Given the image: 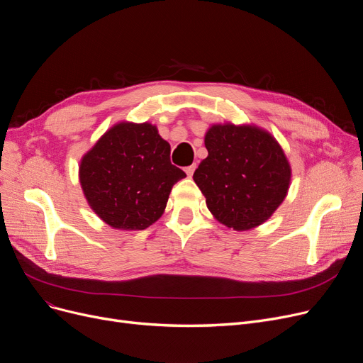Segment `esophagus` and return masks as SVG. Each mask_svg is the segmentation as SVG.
Returning <instances> with one entry per match:
<instances>
[{"label":"esophagus","instance_id":"esophagus-1","mask_svg":"<svg viewBox=\"0 0 363 363\" xmlns=\"http://www.w3.org/2000/svg\"><path fill=\"white\" fill-rule=\"evenodd\" d=\"M196 167H197V164H191V166H186V167H185V174H186L188 177H193V174H194V170H196Z\"/></svg>","mask_w":363,"mask_h":363}]
</instances>
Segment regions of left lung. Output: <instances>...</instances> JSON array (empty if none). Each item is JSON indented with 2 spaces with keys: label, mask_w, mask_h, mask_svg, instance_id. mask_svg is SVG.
I'll return each instance as SVG.
<instances>
[{
  "label": "left lung",
  "mask_w": 363,
  "mask_h": 363,
  "mask_svg": "<svg viewBox=\"0 0 363 363\" xmlns=\"http://www.w3.org/2000/svg\"><path fill=\"white\" fill-rule=\"evenodd\" d=\"M207 157L194 182L216 220L249 231L268 220L287 197L291 166L279 143L255 125L216 123L204 135Z\"/></svg>",
  "instance_id": "obj_1"
}]
</instances>
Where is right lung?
I'll return each instance as SVG.
<instances>
[{
  "label": "right lung",
  "instance_id": "obj_1",
  "mask_svg": "<svg viewBox=\"0 0 363 363\" xmlns=\"http://www.w3.org/2000/svg\"><path fill=\"white\" fill-rule=\"evenodd\" d=\"M185 172L170 163V145L155 125L119 122L79 164L84 196L114 230L143 231L163 215L170 189Z\"/></svg>",
  "mask_w": 363,
  "mask_h": 363
}]
</instances>
